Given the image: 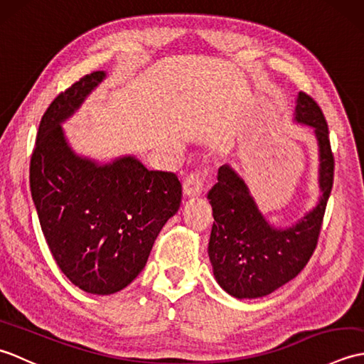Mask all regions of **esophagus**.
<instances>
[{
    "instance_id": "1",
    "label": "esophagus",
    "mask_w": 364,
    "mask_h": 364,
    "mask_svg": "<svg viewBox=\"0 0 364 364\" xmlns=\"http://www.w3.org/2000/svg\"><path fill=\"white\" fill-rule=\"evenodd\" d=\"M203 191V180L198 173L197 175H191L183 183V194L188 200H194L202 196Z\"/></svg>"
}]
</instances>
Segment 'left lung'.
<instances>
[{
  "mask_svg": "<svg viewBox=\"0 0 364 364\" xmlns=\"http://www.w3.org/2000/svg\"><path fill=\"white\" fill-rule=\"evenodd\" d=\"M292 122L310 127L318 145V202L288 227L270 222L237 170L223 164L208 194L214 223L208 255L220 288L236 299H258L296 278L318 244L333 186V154L321 107L299 92Z\"/></svg>",
  "mask_w": 364,
  "mask_h": 364,
  "instance_id": "left-lung-1",
  "label": "left lung"
}]
</instances>
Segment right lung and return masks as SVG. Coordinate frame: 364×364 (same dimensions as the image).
<instances>
[{
	"label": "right lung",
	"instance_id": "right-lung-1",
	"mask_svg": "<svg viewBox=\"0 0 364 364\" xmlns=\"http://www.w3.org/2000/svg\"><path fill=\"white\" fill-rule=\"evenodd\" d=\"M107 78L94 72L50 105L31 158V196L50 250L75 286L122 291L142 272L154 239L180 210L181 184L134 154L100 161L76 151L64 123Z\"/></svg>",
	"mask_w": 364,
	"mask_h": 364
}]
</instances>
